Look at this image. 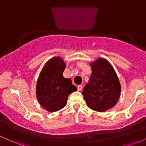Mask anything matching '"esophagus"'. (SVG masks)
<instances>
[{"label": "esophagus", "mask_w": 146, "mask_h": 146, "mask_svg": "<svg viewBox=\"0 0 146 146\" xmlns=\"http://www.w3.org/2000/svg\"><path fill=\"white\" fill-rule=\"evenodd\" d=\"M82 88H83L82 85H78V90H79V91H81V90H82Z\"/></svg>", "instance_id": "obj_1"}]
</instances>
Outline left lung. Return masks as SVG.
<instances>
[{
  "label": "left lung",
  "instance_id": "8db88e82",
  "mask_svg": "<svg viewBox=\"0 0 146 146\" xmlns=\"http://www.w3.org/2000/svg\"><path fill=\"white\" fill-rule=\"evenodd\" d=\"M92 74L82 94L90 109L104 112L115 106L121 93L115 71L106 59L99 58L90 64Z\"/></svg>",
  "mask_w": 146,
  "mask_h": 146
}]
</instances>
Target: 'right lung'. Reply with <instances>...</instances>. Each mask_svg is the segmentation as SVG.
Listing matches in <instances>:
<instances>
[{"instance_id":"1","label":"right lung","mask_w":146,"mask_h":146,"mask_svg":"<svg viewBox=\"0 0 146 146\" xmlns=\"http://www.w3.org/2000/svg\"><path fill=\"white\" fill-rule=\"evenodd\" d=\"M65 66L62 58L55 57L45 64L38 77L36 97L40 104L47 111L53 113L63 108L68 95L77 90L71 79L63 77Z\"/></svg>"}]
</instances>
